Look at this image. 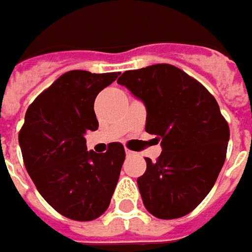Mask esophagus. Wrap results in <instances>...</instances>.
I'll return each mask as SVG.
<instances>
[{
	"instance_id": "obj_1",
	"label": "esophagus",
	"mask_w": 252,
	"mask_h": 252,
	"mask_svg": "<svg viewBox=\"0 0 252 252\" xmlns=\"http://www.w3.org/2000/svg\"><path fill=\"white\" fill-rule=\"evenodd\" d=\"M126 156H132V155H135V152L129 151V149H126Z\"/></svg>"
}]
</instances>
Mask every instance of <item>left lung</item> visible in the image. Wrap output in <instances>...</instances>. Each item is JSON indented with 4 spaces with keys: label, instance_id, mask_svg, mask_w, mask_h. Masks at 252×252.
I'll list each match as a JSON object with an SVG mask.
<instances>
[{
    "label": "left lung",
    "instance_id": "obj_1",
    "mask_svg": "<svg viewBox=\"0 0 252 252\" xmlns=\"http://www.w3.org/2000/svg\"><path fill=\"white\" fill-rule=\"evenodd\" d=\"M120 85L146 106L148 134L161 153L138 187L146 211L159 219L192 212L215 186L227 152L230 129L216 99L202 83L170 64L126 71Z\"/></svg>",
    "mask_w": 252,
    "mask_h": 252
}]
</instances>
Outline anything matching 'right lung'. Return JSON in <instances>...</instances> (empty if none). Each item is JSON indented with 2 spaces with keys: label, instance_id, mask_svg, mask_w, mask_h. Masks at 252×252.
I'll return each mask as SVG.
<instances>
[{
  "label": "right lung",
  "instance_id": "right-lung-1",
  "mask_svg": "<svg viewBox=\"0 0 252 252\" xmlns=\"http://www.w3.org/2000/svg\"><path fill=\"white\" fill-rule=\"evenodd\" d=\"M117 72L68 71L29 106L19 131L25 167L50 206L68 219L89 221L109 208L126 159L111 142L106 153L86 151L85 134L96 131L94 99Z\"/></svg>",
  "mask_w": 252,
  "mask_h": 252
}]
</instances>
